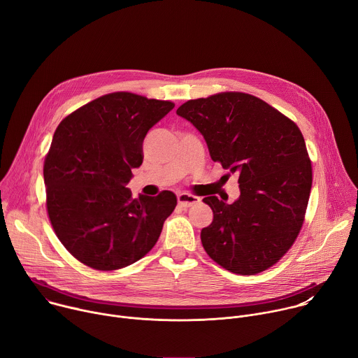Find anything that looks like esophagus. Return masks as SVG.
Here are the masks:
<instances>
[{"instance_id": "1", "label": "esophagus", "mask_w": 358, "mask_h": 358, "mask_svg": "<svg viewBox=\"0 0 358 358\" xmlns=\"http://www.w3.org/2000/svg\"><path fill=\"white\" fill-rule=\"evenodd\" d=\"M177 199H178V203H180V206H181V207H184V208L192 207V206H195V203H198V202H199V198H198V196L191 195V194H187V192H181V194H178Z\"/></svg>"}]
</instances>
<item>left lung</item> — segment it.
<instances>
[{"label":"left lung","instance_id":"1","mask_svg":"<svg viewBox=\"0 0 358 358\" xmlns=\"http://www.w3.org/2000/svg\"><path fill=\"white\" fill-rule=\"evenodd\" d=\"M177 115L203 136L211 159L238 176L241 189L232 203L215 195L202 199L214 213L201 231L203 249L232 273L273 266L297 238L312 189L301 131L262 99L241 92L188 100Z\"/></svg>","mask_w":358,"mask_h":358}]
</instances>
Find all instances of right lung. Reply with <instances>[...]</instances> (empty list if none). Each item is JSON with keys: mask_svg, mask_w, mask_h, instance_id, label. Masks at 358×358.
Here are the masks:
<instances>
[{"mask_svg": "<svg viewBox=\"0 0 358 358\" xmlns=\"http://www.w3.org/2000/svg\"><path fill=\"white\" fill-rule=\"evenodd\" d=\"M174 103L129 92L100 96L65 117L43 163L46 210L73 257L97 271L129 266L156 245L177 196L131 198L143 141Z\"/></svg>", "mask_w": 358, "mask_h": 358, "instance_id": "right-lung-1", "label": "right lung"}]
</instances>
